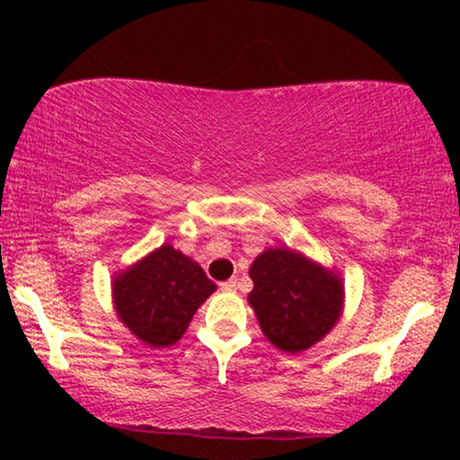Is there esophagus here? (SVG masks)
Returning a JSON list of instances; mask_svg holds the SVG:
<instances>
[{"mask_svg":"<svg viewBox=\"0 0 460 460\" xmlns=\"http://www.w3.org/2000/svg\"><path fill=\"white\" fill-rule=\"evenodd\" d=\"M219 288H222V291H226V293L236 291V279H230V280L222 282V285H219Z\"/></svg>","mask_w":460,"mask_h":460,"instance_id":"obj_1","label":"esophagus"}]
</instances>
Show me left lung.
Masks as SVG:
<instances>
[{
    "label": "left lung",
    "instance_id": "8db88e82",
    "mask_svg": "<svg viewBox=\"0 0 460 460\" xmlns=\"http://www.w3.org/2000/svg\"><path fill=\"white\" fill-rule=\"evenodd\" d=\"M249 276V304L263 335L282 351L312 348L341 316V279L297 251L266 249L251 263Z\"/></svg>",
    "mask_w": 460,
    "mask_h": 460
}]
</instances>
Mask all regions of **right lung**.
Wrapping results in <instances>:
<instances>
[{"label": "right lung", "instance_id": "add662e5", "mask_svg": "<svg viewBox=\"0 0 460 460\" xmlns=\"http://www.w3.org/2000/svg\"><path fill=\"white\" fill-rule=\"evenodd\" d=\"M216 291L203 268L172 244H161L112 280L117 316L153 348L180 341L199 305Z\"/></svg>", "mask_w": 460, "mask_h": 460}]
</instances>
